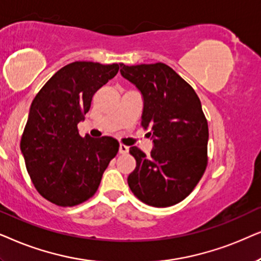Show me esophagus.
I'll return each instance as SVG.
<instances>
[{
	"mask_svg": "<svg viewBox=\"0 0 261 261\" xmlns=\"http://www.w3.org/2000/svg\"><path fill=\"white\" fill-rule=\"evenodd\" d=\"M119 152H120V154H127L128 147H126V145H124V144H120L119 145Z\"/></svg>",
	"mask_w": 261,
	"mask_h": 261,
	"instance_id": "34e87169",
	"label": "esophagus"
}]
</instances>
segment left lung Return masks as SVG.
Instances as JSON below:
<instances>
[{
    "label": "left lung",
    "mask_w": 261,
    "mask_h": 261,
    "mask_svg": "<svg viewBox=\"0 0 261 261\" xmlns=\"http://www.w3.org/2000/svg\"><path fill=\"white\" fill-rule=\"evenodd\" d=\"M123 77L144 100L141 126L154 142L150 155L131 147L136 168L127 184L147 205H175L192 192L207 166L209 127L194 89L163 63L121 64Z\"/></svg>",
    "instance_id": "1"
}]
</instances>
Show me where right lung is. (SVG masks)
Returning a JSON list of instances; mask_svg holds the SVG:
<instances>
[{
  "label": "right lung",
  "mask_w": 261,
  "mask_h": 261,
  "mask_svg": "<svg viewBox=\"0 0 261 261\" xmlns=\"http://www.w3.org/2000/svg\"><path fill=\"white\" fill-rule=\"evenodd\" d=\"M120 65L74 62L56 72L33 99L20 148L36 190L55 205L75 206L94 196L119 150L112 137L82 138L77 124L94 93Z\"/></svg>",
  "instance_id": "obj_1"
}]
</instances>
